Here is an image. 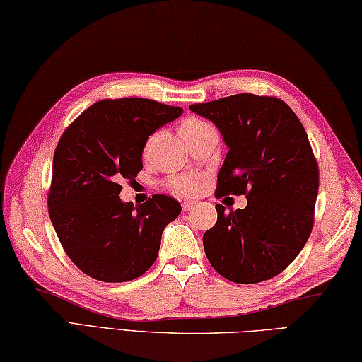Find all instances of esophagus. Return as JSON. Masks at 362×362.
Segmentation results:
<instances>
[{"mask_svg": "<svg viewBox=\"0 0 362 362\" xmlns=\"http://www.w3.org/2000/svg\"><path fill=\"white\" fill-rule=\"evenodd\" d=\"M194 201H185L182 204V209H183V212H188V210H192L193 207H194Z\"/></svg>", "mask_w": 362, "mask_h": 362, "instance_id": "esophagus-1", "label": "esophagus"}]
</instances>
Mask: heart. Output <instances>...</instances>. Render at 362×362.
Returning a JSON list of instances; mask_svg holds the SVG:
<instances>
[{
  "mask_svg": "<svg viewBox=\"0 0 362 362\" xmlns=\"http://www.w3.org/2000/svg\"><path fill=\"white\" fill-rule=\"evenodd\" d=\"M209 128H212V127H210V124L206 120H202V118L187 117L185 120L180 122L179 133L187 142L188 139H192V137L204 133V131L209 129ZM147 152H148V146L146 147V153ZM168 187H169V189H173V192L177 193V194L189 196V194L198 193V189L201 187V182H199L198 177H194L192 174H182V175L173 177V179L168 182Z\"/></svg>",
  "mask_w": 362,
  "mask_h": 362,
  "instance_id": "1",
  "label": "heart"
}]
</instances>
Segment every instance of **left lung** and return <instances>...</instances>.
<instances>
[{
  "mask_svg": "<svg viewBox=\"0 0 362 362\" xmlns=\"http://www.w3.org/2000/svg\"><path fill=\"white\" fill-rule=\"evenodd\" d=\"M212 122L228 155L216 193L247 194V207L225 212L202 235L216 272L235 284L275 277L304 248L313 226L318 164L299 118L279 98L252 93L189 106Z\"/></svg>",
  "mask_w": 362,
  "mask_h": 362,
  "instance_id": "left-lung-1",
  "label": "left lung"
}]
</instances>
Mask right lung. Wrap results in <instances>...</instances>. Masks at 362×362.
<instances>
[{"label":"right lung","mask_w":362,"mask_h":362,"mask_svg":"<svg viewBox=\"0 0 362 362\" xmlns=\"http://www.w3.org/2000/svg\"><path fill=\"white\" fill-rule=\"evenodd\" d=\"M183 114L146 98L103 100L78 115L55 148L49 215L71 261L100 281H129L146 274L161 234L182 212L155 194L141 206L120 199L122 180L142 170V152L156 129Z\"/></svg>","instance_id":"obj_1"}]
</instances>
